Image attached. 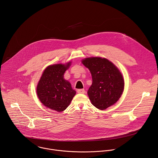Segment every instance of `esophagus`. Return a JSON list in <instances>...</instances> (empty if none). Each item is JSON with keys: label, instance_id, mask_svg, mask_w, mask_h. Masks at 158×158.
I'll list each match as a JSON object with an SVG mask.
<instances>
[{"label": "esophagus", "instance_id": "esophagus-1", "mask_svg": "<svg viewBox=\"0 0 158 158\" xmlns=\"http://www.w3.org/2000/svg\"><path fill=\"white\" fill-rule=\"evenodd\" d=\"M77 93H79V94H84L85 93V90L82 89H78L77 90Z\"/></svg>", "mask_w": 158, "mask_h": 158}]
</instances>
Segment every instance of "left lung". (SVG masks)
Segmentation results:
<instances>
[{
	"label": "left lung",
	"mask_w": 158,
	"mask_h": 158,
	"mask_svg": "<svg viewBox=\"0 0 158 158\" xmlns=\"http://www.w3.org/2000/svg\"><path fill=\"white\" fill-rule=\"evenodd\" d=\"M82 63L92 75L93 83L87 94L93 105L104 110L115 104L124 87L123 75L118 67L107 59L99 57L85 58Z\"/></svg>",
	"instance_id": "8db88e82"
}]
</instances>
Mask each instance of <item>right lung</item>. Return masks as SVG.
<instances>
[{
  "mask_svg": "<svg viewBox=\"0 0 158 158\" xmlns=\"http://www.w3.org/2000/svg\"><path fill=\"white\" fill-rule=\"evenodd\" d=\"M71 63L54 64L46 67L37 86L40 101L57 112H62L68 107L76 93L71 83L64 79V74Z\"/></svg>",
  "mask_w": 158,
  "mask_h": 158,
  "instance_id": "1",
  "label": "right lung"
}]
</instances>
